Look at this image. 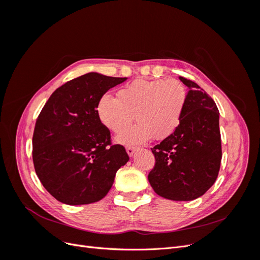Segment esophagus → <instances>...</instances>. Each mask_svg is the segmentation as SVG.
I'll return each instance as SVG.
<instances>
[{"instance_id": "1", "label": "esophagus", "mask_w": 260, "mask_h": 260, "mask_svg": "<svg viewBox=\"0 0 260 260\" xmlns=\"http://www.w3.org/2000/svg\"><path fill=\"white\" fill-rule=\"evenodd\" d=\"M125 149H127V153H128V155L129 156H132L133 154H135L136 153V151H137V147L136 146H127V147H125Z\"/></svg>"}]
</instances>
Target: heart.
<instances>
[{
	"label": "heart",
	"mask_w": 260,
	"mask_h": 260,
	"mask_svg": "<svg viewBox=\"0 0 260 260\" xmlns=\"http://www.w3.org/2000/svg\"><path fill=\"white\" fill-rule=\"evenodd\" d=\"M186 100L187 92L179 81L138 79L122 86L118 98L109 93L101 95L98 114L105 127L116 135L129 128L133 118L138 121L119 138L122 143H142L152 137L160 141L179 128Z\"/></svg>",
	"instance_id": "heart-1"
}]
</instances>
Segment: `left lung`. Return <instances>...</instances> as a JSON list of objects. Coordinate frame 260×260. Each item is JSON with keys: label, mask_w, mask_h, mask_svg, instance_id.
Returning <instances> with one entry per match:
<instances>
[{"label": "left lung", "mask_w": 260, "mask_h": 260, "mask_svg": "<svg viewBox=\"0 0 260 260\" xmlns=\"http://www.w3.org/2000/svg\"><path fill=\"white\" fill-rule=\"evenodd\" d=\"M188 89L182 120L174 135L155 145L148 181L156 194L192 201L215 183L222 151L217 105L199 84L179 77Z\"/></svg>", "instance_id": "1"}]
</instances>
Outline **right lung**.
<instances>
[{
    "label": "right lung",
    "mask_w": 260,
    "mask_h": 260,
    "mask_svg": "<svg viewBox=\"0 0 260 260\" xmlns=\"http://www.w3.org/2000/svg\"><path fill=\"white\" fill-rule=\"evenodd\" d=\"M127 78L89 73L53 92L38 116L32 137L36 174L53 198L85 205L105 198L117 170L129 160L120 144H112L98 102Z\"/></svg>",
    "instance_id": "right-lung-1"
}]
</instances>
